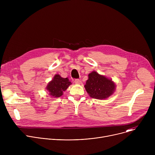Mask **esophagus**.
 I'll return each instance as SVG.
<instances>
[{"label":"esophagus","instance_id":"1","mask_svg":"<svg viewBox=\"0 0 155 155\" xmlns=\"http://www.w3.org/2000/svg\"><path fill=\"white\" fill-rule=\"evenodd\" d=\"M75 84H81V81L79 79H75Z\"/></svg>","mask_w":155,"mask_h":155}]
</instances>
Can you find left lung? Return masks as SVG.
Returning <instances> with one entry per match:
<instances>
[{"instance_id": "8db88e82", "label": "left lung", "mask_w": 155, "mask_h": 155, "mask_svg": "<svg viewBox=\"0 0 155 155\" xmlns=\"http://www.w3.org/2000/svg\"><path fill=\"white\" fill-rule=\"evenodd\" d=\"M115 84L110 79L93 71L88 75L84 87L91 97L105 99L111 96L115 90Z\"/></svg>"}]
</instances>
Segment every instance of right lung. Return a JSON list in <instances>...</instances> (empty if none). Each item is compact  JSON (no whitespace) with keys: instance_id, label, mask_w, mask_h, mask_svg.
Here are the masks:
<instances>
[{"instance_id":"1","label":"right lung","mask_w":155,"mask_h":155,"mask_svg":"<svg viewBox=\"0 0 155 155\" xmlns=\"http://www.w3.org/2000/svg\"><path fill=\"white\" fill-rule=\"evenodd\" d=\"M71 84L68 78H64L56 74L53 77V79L48 84L47 90L50 93L49 95L52 97H59L63 94V91L67 90Z\"/></svg>"}]
</instances>
